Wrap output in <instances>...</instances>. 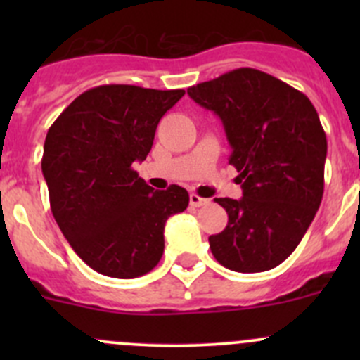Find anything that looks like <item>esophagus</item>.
Segmentation results:
<instances>
[{
	"label": "esophagus",
	"mask_w": 360,
	"mask_h": 360,
	"mask_svg": "<svg viewBox=\"0 0 360 360\" xmlns=\"http://www.w3.org/2000/svg\"><path fill=\"white\" fill-rule=\"evenodd\" d=\"M207 202H209V200L202 198L200 195H197V193H191L190 195V205L191 207H202V205H205Z\"/></svg>",
	"instance_id": "1"
}]
</instances>
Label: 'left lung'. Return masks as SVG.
Returning a JSON list of instances; mask_svg holds the SVG:
<instances>
[{
	"instance_id": "1",
	"label": "left lung",
	"mask_w": 360,
	"mask_h": 360,
	"mask_svg": "<svg viewBox=\"0 0 360 360\" xmlns=\"http://www.w3.org/2000/svg\"><path fill=\"white\" fill-rule=\"evenodd\" d=\"M226 132L244 197L216 198L228 212L210 235L214 257L240 274L278 266L297 248L324 193L328 139L304 94L268 72L233 69L188 89Z\"/></svg>"
}]
</instances>
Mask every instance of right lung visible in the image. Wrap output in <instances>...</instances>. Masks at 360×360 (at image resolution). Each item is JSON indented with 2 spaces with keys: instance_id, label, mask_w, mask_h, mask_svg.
Returning a JSON list of instances; mask_svg holds the SVG:
<instances>
[{
  "instance_id": "add662e5",
  "label": "right lung",
  "mask_w": 360,
  "mask_h": 360,
  "mask_svg": "<svg viewBox=\"0 0 360 360\" xmlns=\"http://www.w3.org/2000/svg\"><path fill=\"white\" fill-rule=\"evenodd\" d=\"M184 90L101 85L76 97L52 123L41 170L50 209L92 270L134 278L163 254V228L190 202L184 188L148 186L134 170L153 146L160 118Z\"/></svg>"
}]
</instances>
